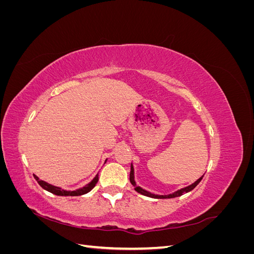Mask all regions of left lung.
<instances>
[{
	"label": "left lung",
	"instance_id": "left-lung-1",
	"mask_svg": "<svg viewBox=\"0 0 254 254\" xmlns=\"http://www.w3.org/2000/svg\"><path fill=\"white\" fill-rule=\"evenodd\" d=\"M202 177H203V176H202ZM202 177H201V178H199V179H198L196 182H194L193 184H190V186H189V187H187V188H184V189H181V190H177V191H175L174 194H171V195H168V196H159V195H153V194L149 193V191H147V190H145L141 189L140 187H137L136 184H135V182H134L133 166H132V165H131V170H130V177H129V180H130V182H131L132 186L134 187V190L137 191V193H140V194L145 195V196L151 197V198H160V199H161V198H175V197H178V196H181V195H183V194L188 193V191L191 190L195 189V188L197 187V184L201 181Z\"/></svg>",
	"mask_w": 254,
	"mask_h": 254
}]
</instances>
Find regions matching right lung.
Listing matches in <instances>:
<instances>
[{
    "mask_svg": "<svg viewBox=\"0 0 254 254\" xmlns=\"http://www.w3.org/2000/svg\"><path fill=\"white\" fill-rule=\"evenodd\" d=\"M35 178H36L37 182L40 184V187H41L42 189L47 190L51 191V193L55 194V195H58V196H80V195H83V194H87V193H89V191L96 186V183H97V181H98V174L95 176V178H94L93 180H92L89 184H87L86 187H83L82 189H79V190H73V191H66V190H61L60 188L51 186V184L47 183L45 181L40 180L39 178H38L37 176H35Z\"/></svg>",
    "mask_w": 254,
    "mask_h": 254,
    "instance_id": "obj_1",
    "label": "right lung"
}]
</instances>
